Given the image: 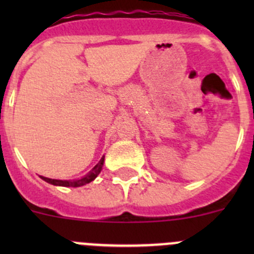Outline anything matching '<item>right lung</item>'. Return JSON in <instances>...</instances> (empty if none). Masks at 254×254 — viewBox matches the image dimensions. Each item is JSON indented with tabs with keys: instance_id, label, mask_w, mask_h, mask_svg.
<instances>
[{
	"instance_id": "1",
	"label": "right lung",
	"mask_w": 254,
	"mask_h": 254,
	"mask_svg": "<svg viewBox=\"0 0 254 254\" xmlns=\"http://www.w3.org/2000/svg\"><path fill=\"white\" fill-rule=\"evenodd\" d=\"M103 163H104V156H102V158L99 160V162L87 173L86 176H83L82 178L79 179H73V181H61V179H51V178H47V177H43L40 176V178L43 181L48 182V183L53 184V186H59V187H82L84 184H88L91 183L92 181L97 178V176L101 173L102 167H103Z\"/></svg>"
}]
</instances>
